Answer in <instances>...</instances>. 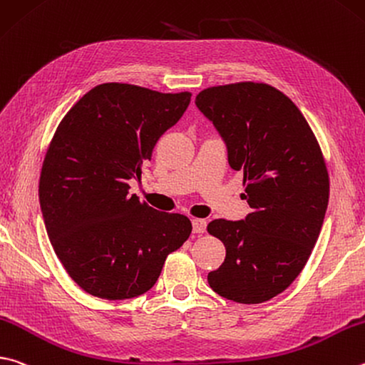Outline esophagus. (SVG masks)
<instances>
[{
    "instance_id": "obj_1",
    "label": "esophagus",
    "mask_w": 365,
    "mask_h": 365,
    "mask_svg": "<svg viewBox=\"0 0 365 365\" xmlns=\"http://www.w3.org/2000/svg\"><path fill=\"white\" fill-rule=\"evenodd\" d=\"M191 223H193V231L197 235H201L205 231V227H207V222L204 220V218H193L191 220Z\"/></svg>"
}]
</instances>
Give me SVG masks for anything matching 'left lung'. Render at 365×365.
Listing matches in <instances>:
<instances>
[{"mask_svg":"<svg viewBox=\"0 0 365 365\" xmlns=\"http://www.w3.org/2000/svg\"><path fill=\"white\" fill-rule=\"evenodd\" d=\"M196 107L223 137L231 169L244 174L252 209L246 220L207 225L227 249L209 286L237 303L271 300L302 273L321 233L330 183L319 142L297 105L264 83L207 88Z\"/></svg>","mask_w":365,"mask_h":365,"instance_id":"obj_1","label":"left lung"}]
</instances>
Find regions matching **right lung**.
Here are the masks:
<instances>
[{"label": "right lung", "instance_id": "obj_1", "mask_svg": "<svg viewBox=\"0 0 365 365\" xmlns=\"http://www.w3.org/2000/svg\"><path fill=\"white\" fill-rule=\"evenodd\" d=\"M190 101L191 92L105 83L57 125L43 161L39 204L57 258L84 292L103 300L148 292L168 255L190 237L188 217L129 196L128 183L140 177Z\"/></svg>", "mask_w": 365, "mask_h": 365}]
</instances>
